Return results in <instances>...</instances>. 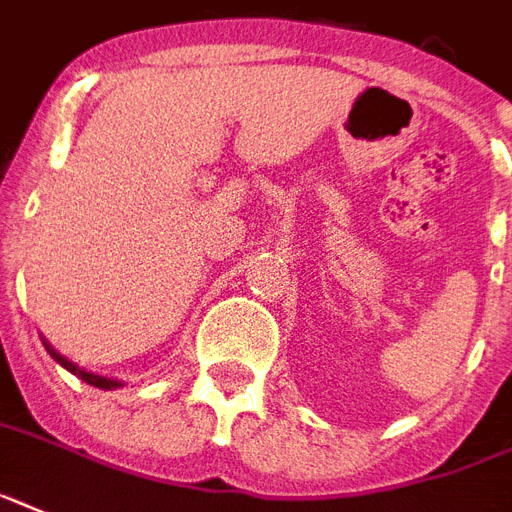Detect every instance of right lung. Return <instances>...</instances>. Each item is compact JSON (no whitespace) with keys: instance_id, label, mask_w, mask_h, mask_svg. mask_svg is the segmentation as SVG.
<instances>
[{"instance_id":"1","label":"right lung","mask_w":512,"mask_h":512,"mask_svg":"<svg viewBox=\"0 0 512 512\" xmlns=\"http://www.w3.org/2000/svg\"><path fill=\"white\" fill-rule=\"evenodd\" d=\"M44 348H46V353H49V356H52L54 361L59 363V366H65V369L70 371V374H75V377L83 379V382H86V384H94V387H99V390H117V387H122V382H117V379L99 377V374H91V371L75 366L73 361H67L65 356H59L57 350H54L52 345H49V342H46V340H44Z\"/></svg>"}]
</instances>
